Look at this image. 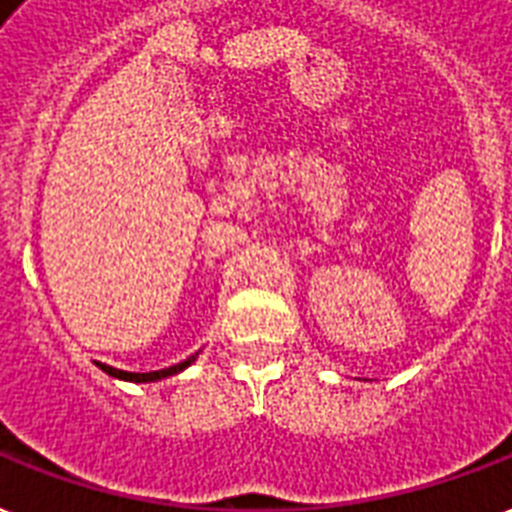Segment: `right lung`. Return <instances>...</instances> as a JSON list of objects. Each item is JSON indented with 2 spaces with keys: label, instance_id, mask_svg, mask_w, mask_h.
Instances as JSON below:
<instances>
[{
  "label": "right lung",
  "instance_id": "right-lung-1",
  "mask_svg": "<svg viewBox=\"0 0 512 512\" xmlns=\"http://www.w3.org/2000/svg\"><path fill=\"white\" fill-rule=\"evenodd\" d=\"M197 360V352H194L192 358L181 360L176 366H168V368H160V371H149V374H133V371H120V368H112L106 366V363H98V368L104 371V374L114 376V379H122V382H136V384H146V382H160V379H168V376H176L181 374L184 368H189Z\"/></svg>",
  "mask_w": 512,
  "mask_h": 512
}]
</instances>
